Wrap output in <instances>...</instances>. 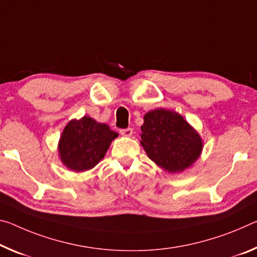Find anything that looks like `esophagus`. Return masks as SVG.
<instances>
[{"instance_id":"obj_1","label":"esophagus","mask_w":257,"mask_h":257,"mask_svg":"<svg viewBox=\"0 0 257 257\" xmlns=\"http://www.w3.org/2000/svg\"><path fill=\"white\" fill-rule=\"evenodd\" d=\"M133 129L132 128H127V129H121L120 130V134L122 136H125V137H130L133 135Z\"/></svg>"}]
</instances>
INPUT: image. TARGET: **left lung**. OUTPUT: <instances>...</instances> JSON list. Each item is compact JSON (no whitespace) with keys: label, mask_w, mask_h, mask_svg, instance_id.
I'll return each mask as SVG.
<instances>
[{"label":"left lung","mask_w":257,"mask_h":257,"mask_svg":"<svg viewBox=\"0 0 257 257\" xmlns=\"http://www.w3.org/2000/svg\"><path fill=\"white\" fill-rule=\"evenodd\" d=\"M141 130L148 157L166 172H183L200 157L201 137L181 114L165 108L150 111Z\"/></svg>","instance_id":"obj_1"}]
</instances>
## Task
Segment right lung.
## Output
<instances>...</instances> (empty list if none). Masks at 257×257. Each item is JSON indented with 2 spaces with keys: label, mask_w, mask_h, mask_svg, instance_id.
<instances>
[{
  "label": "right lung",
  "mask_w": 257,
  "mask_h": 257,
  "mask_svg": "<svg viewBox=\"0 0 257 257\" xmlns=\"http://www.w3.org/2000/svg\"><path fill=\"white\" fill-rule=\"evenodd\" d=\"M117 133L90 116L71 120L63 130L58 144L60 160L73 172H85L105 157Z\"/></svg>",
  "instance_id": "obj_1"
}]
</instances>
